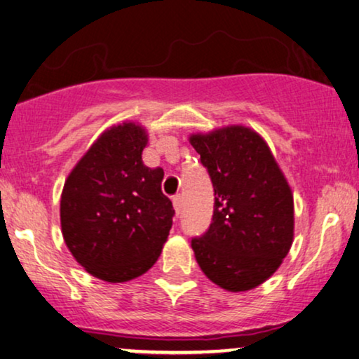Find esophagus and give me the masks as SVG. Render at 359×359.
Segmentation results:
<instances>
[{"label":"esophagus","instance_id":"1","mask_svg":"<svg viewBox=\"0 0 359 359\" xmlns=\"http://www.w3.org/2000/svg\"><path fill=\"white\" fill-rule=\"evenodd\" d=\"M172 203H174V208H175V213L179 215L180 213V208H182V195L177 194L172 197Z\"/></svg>","mask_w":359,"mask_h":359}]
</instances>
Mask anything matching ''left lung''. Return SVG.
Masks as SVG:
<instances>
[{
  "label": "left lung",
  "instance_id": "obj_1",
  "mask_svg": "<svg viewBox=\"0 0 359 359\" xmlns=\"http://www.w3.org/2000/svg\"><path fill=\"white\" fill-rule=\"evenodd\" d=\"M212 179L213 217L192 250L205 276L226 292L257 288L293 243V194L269 144L250 127L189 137Z\"/></svg>",
  "mask_w": 359,
  "mask_h": 359
}]
</instances>
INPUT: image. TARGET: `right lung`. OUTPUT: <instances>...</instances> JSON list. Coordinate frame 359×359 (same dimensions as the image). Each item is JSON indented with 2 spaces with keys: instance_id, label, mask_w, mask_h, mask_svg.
<instances>
[{
  "instance_id": "obj_1",
  "label": "right lung",
  "mask_w": 359,
  "mask_h": 359,
  "mask_svg": "<svg viewBox=\"0 0 359 359\" xmlns=\"http://www.w3.org/2000/svg\"><path fill=\"white\" fill-rule=\"evenodd\" d=\"M147 129L137 122L109 127L67 175L61 232L84 270L109 283L144 275L161 257L174 207L162 194L164 170L142 162Z\"/></svg>"
}]
</instances>
